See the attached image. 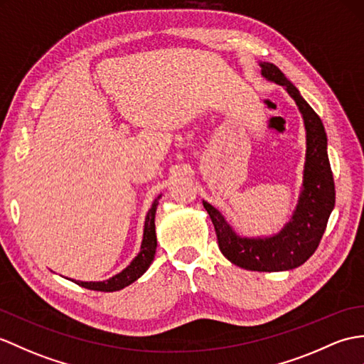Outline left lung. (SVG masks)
I'll return each instance as SVG.
<instances>
[{
	"mask_svg": "<svg viewBox=\"0 0 364 364\" xmlns=\"http://www.w3.org/2000/svg\"><path fill=\"white\" fill-rule=\"evenodd\" d=\"M260 68L264 77L284 85L290 92L306 124L307 155L298 208L291 220L274 237L242 239L214 206L206 201H203V206L214 223L218 248L228 260L251 272H284L302 265L316 251L335 206V183L327 156V136L319 116L276 65L264 62Z\"/></svg>",
	"mask_w": 364,
	"mask_h": 364,
	"instance_id": "obj_1",
	"label": "left lung"
}]
</instances>
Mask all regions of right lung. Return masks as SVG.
<instances>
[{
    "instance_id": "obj_1",
    "label": "right lung",
    "mask_w": 364,
    "mask_h": 364,
    "mask_svg": "<svg viewBox=\"0 0 364 364\" xmlns=\"http://www.w3.org/2000/svg\"><path fill=\"white\" fill-rule=\"evenodd\" d=\"M156 206H158V201L155 200L146 217V226H144V239L141 243V251L129 267L122 269L119 274H116L114 277L108 279V281H104V282H80V281H74V282L83 287V289H90V290L116 291V290L124 289L127 285H130L132 282L136 281L139 276L146 273V269L150 267L151 260L155 257V250H156V232H155Z\"/></svg>"
}]
</instances>
